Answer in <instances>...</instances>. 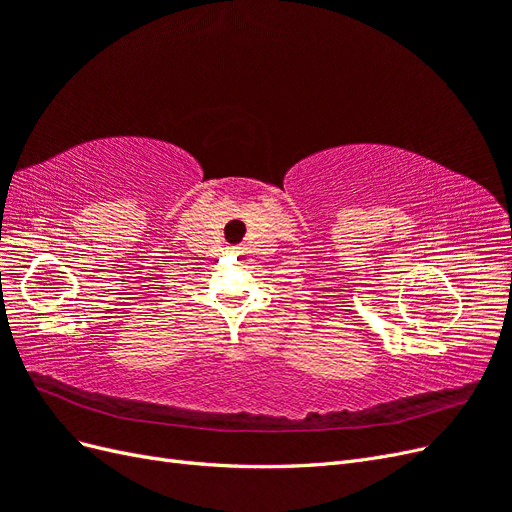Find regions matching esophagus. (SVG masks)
<instances>
[{
    "mask_svg": "<svg viewBox=\"0 0 512 512\" xmlns=\"http://www.w3.org/2000/svg\"><path fill=\"white\" fill-rule=\"evenodd\" d=\"M228 254L230 256H239L241 252H239V247H228Z\"/></svg>",
    "mask_w": 512,
    "mask_h": 512,
    "instance_id": "esophagus-1",
    "label": "esophagus"
}]
</instances>
